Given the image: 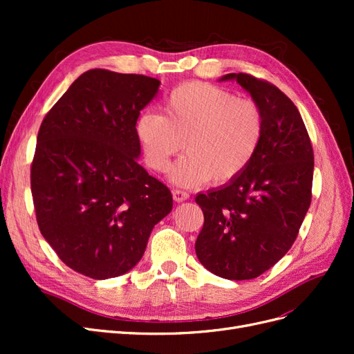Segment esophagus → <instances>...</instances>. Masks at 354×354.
Here are the masks:
<instances>
[{"mask_svg":"<svg viewBox=\"0 0 354 354\" xmlns=\"http://www.w3.org/2000/svg\"><path fill=\"white\" fill-rule=\"evenodd\" d=\"M173 198L176 202H185L189 199V194L185 190H173Z\"/></svg>","mask_w":354,"mask_h":354,"instance_id":"esophagus-1","label":"esophagus"}]
</instances>
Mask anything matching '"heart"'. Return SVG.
Masks as SVG:
<instances>
[{
	"label": "heart",
	"instance_id": "1",
	"mask_svg": "<svg viewBox=\"0 0 354 354\" xmlns=\"http://www.w3.org/2000/svg\"><path fill=\"white\" fill-rule=\"evenodd\" d=\"M164 116L146 112L137 120L146 164L165 173L185 145L187 155L169 171V180L190 187L209 180L221 185L241 176L263 138V113L254 102L207 82H186L171 91Z\"/></svg>",
	"mask_w": 354,
	"mask_h": 354
}]
</instances>
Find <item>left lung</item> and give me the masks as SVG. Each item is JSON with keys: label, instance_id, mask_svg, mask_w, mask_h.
I'll use <instances>...</instances> for the list:
<instances>
[{"label": "left lung", "instance_id": "8db88e82", "mask_svg": "<svg viewBox=\"0 0 354 354\" xmlns=\"http://www.w3.org/2000/svg\"><path fill=\"white\" fill-rule=\"evenodd\" d=\"M263 113V138L241 176L196 203L203 227L195 243L201 264L230 281L263 274L291 248L312 202L315 156L297 106L273 84L227 73Z\"/></svg>", "mask_w": 354, "mask_h": 354}]
</instances>
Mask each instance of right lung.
<instances>
[{
  "instance_id": "add662e5",
  "label": "right lung",
  "mask_w": 354,
  "mask_h": 354,
  "mask_svg": "<svg viewBox=\"0 0 354 354\" xmlns=\"http://www.w3.org/2000/svg\"><path fill=\"white\" fill-rule=\"evenodd\" d=\"M159 85L87 71L39 127L30 168L38 227L63 263L93 279L130 272L173 209L169 189L138 164L136 124Z\"/></svg>"
}]
</instances>
